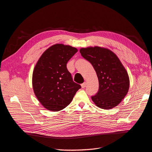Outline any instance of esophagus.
I'll return each instance as SVG.
<instances>
[{
    "label": "esophagus",
    "instance_id": "obj_1",
    "mask_svg": "<svg viewBox=\"0 0 152 152\" xmlns=\"http://www.w3.org/2000/svg\"><path fill=\"white\" fill-rule=\"evenodd\" d=\"M86 82H84L83 83H82V84L81 85V86H82V88H85V87H86Z\"/></svg>",
    "mask_w": 152,
    "mask_h": 152
}]
</instances>
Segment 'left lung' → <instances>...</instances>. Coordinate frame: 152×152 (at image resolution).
<instances>
[{
	"mask_svg": "<svg viewBox=\"0 0 152 152\" xmlns=\"http://www.w3.org/2000/svg\"><path fill=\"white\" fill-rule=\"evenodd\" d=\"M80 52L92 64L99 80V90L91 96L93 101L104 109L118 105L128 93L129 80L118 57L110 50L98 47L81 48Z\"/></svg>",
	"mask_w": 152,
	"mask_h": 152,
	"instance_id": "left-lung-1",
	"label": "left lung"
}]
</instances>
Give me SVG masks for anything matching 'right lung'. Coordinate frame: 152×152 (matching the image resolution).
Returning <instances> with one entry per match:
<instances>
[{"label":"right lung","mask_w":152,"mask_h":152,"mask_svg":"<svg viewBox=\"0 0 152 152\" xmlns=\"http://www.w3.org/2000/svg\"><path fill=\"white\" fill-rule=\"evenodd\" d=\"M77 49L56 44L45 51L35 66L32 75L34 93L45 108L57 112L64 109L81 88L67 69V62Z\"/></svg>","instance_id":"right-lung-1"}]
</instances>
